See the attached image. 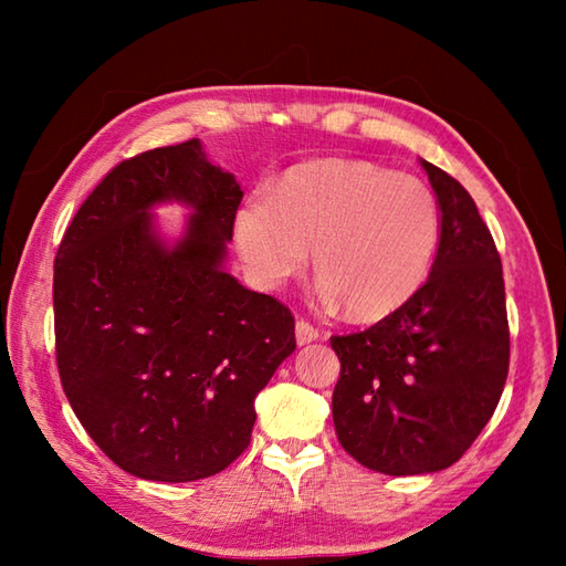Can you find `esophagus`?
<instances>
[{
	"mask_svg": "<svg viewBox=\"0 0 566 566\" xmlns=\"http://www.w3.org/2000/svg\"><path fill=\"white\" fill-rule=\"evenodd\" d=\"M318 328L311 326L308 321H296V345H308L318 340Z\"/></svg>",
	"mask_w": 566,
	"mask_h": 566,
	"instance_id": "esophagus-1",
	"label": "esophagus"
}]
</instances>
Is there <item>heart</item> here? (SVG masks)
I'll return each instance as SVG.
<instances>
[{"label": "heart", "instance_id": "heart-1", "mask_svg": "<svg viewBox=\"0 0 566 566\" xmlns=\"http://www.w3.org/2000/svg\"><path fill=\"white\" fill-rule=\"evenodd\" d=\"M235 245L262 290L302 274L316 250V280L347 316L394 314L426 284L440 243V207L411 175L369 163L294 172L274 197H248L235 213Z\"/></svg>", "mask_w": 566, "mask_h": 566}]
</instances>
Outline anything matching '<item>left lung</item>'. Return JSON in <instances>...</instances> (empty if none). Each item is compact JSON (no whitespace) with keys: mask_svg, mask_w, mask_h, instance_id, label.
Listing matches in <instances>:
<instances>
[{"mask_svg":"<svg viewBox=\"0 0 566 566\" xmlns=\"http://www.w3.org/2000/svg\"><path fill=\"white\" fill-rule=\"evenodd\" d=\"M440 207L428 282L363 333L333 335V423L345 452L381 474L440 472L494 416L509 377L503 268L474 199L420 160Z\"/></svg>","mask_w":566,"mask_h":566,"instance_id":"8db88e82","label":"left lung"}]
</instances>
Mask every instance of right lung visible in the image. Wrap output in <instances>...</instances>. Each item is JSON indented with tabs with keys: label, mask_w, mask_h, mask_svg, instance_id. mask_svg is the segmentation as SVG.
<instances>
[{
	"label": "right lung",
	"mask_w": 566,
	"mask_h": 566,
	"mask_svg": "<svg viewBox=\"0 0 566 566\" xmlns=\"http://www.w3.org/2000/svg\"><path fill=\"white\" fill-rule=\"evenodd\" d=\"M243 191L199 138L118 163L60 240L55 359L82 428L124 472L197 482L250 444L255 396L294 353V316L223 270ZM179 200L167 247L149 209Z\"/></svg>",
	"instance_id": "right-lung-1"
}]
</instances>
